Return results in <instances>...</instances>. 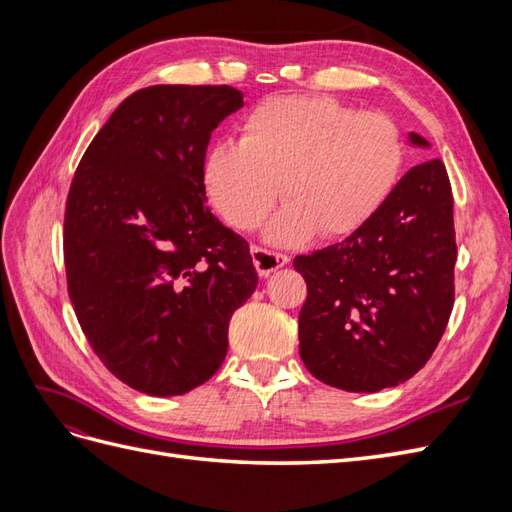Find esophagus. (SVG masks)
Instances as JSON below:
<instances>
[{
	"instance_id": "1",
	"label": "esophagus",
	"mask_w": 512,
	"mask_h": 512,
	"mask_svg": "<svg viewBox=\"0 0 512 512\" xmlns=\"http://www.w3.org/2000/svg\"><path fill=\"white\" fill-rule=\"evenodd\" d=\"M252 260H254V267L258 271L260 277H267L269 273H273L275 269H280L290 262V256L280 254V252H271L265 250V247H258L252 245Z\"/></svg>"
}]
</instances>
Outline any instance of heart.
Here are the masks:
<instances>
[{"mask_svg":"<svg viewBox=\"0 0 512 512\" xmlns=\"http://www.w3.org/2000/svg\"><path fill=\"white\" fill-rule=\"evenodd\" d=\"M404 141L382 113H359L329 96H275L239 123V143H215L203 162L211 207L237 230L269 218L282 190L288 205L269 239L294 245L314 235L344 239L389 203Z\"/></svg>","mask_w":512,"mask_h":512,"instance_id":"heart-1","label":"heart"}]
</instances>
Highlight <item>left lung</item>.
<instances>
[{
    "label": "left lung",
    "instance_id": "left-lung-1",
    "mask_svg": "<svg viewBox=\"0 0 512 512\" xmlns=\"http://www.w3.org/2000/svg\"><path fill=\"white\" fill-rule=\"evenodd\" d=\"M410 141L427 147L418 134ZM455 262L451 181L429 160L401 177L363 230L294 258L307 284L299 354L309 374L350 393L412 378L451 318Z\"/></svg>",
    "mask_w": 512,
    "mask_h": 512
}]
</instances>
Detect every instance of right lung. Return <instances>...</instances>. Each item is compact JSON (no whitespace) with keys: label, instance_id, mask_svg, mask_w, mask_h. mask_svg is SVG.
Wrapping results in <instances>:
<instances>
[{"label":"right lung","instance_id":"right-lung-1","mask_svg":"<svg viewBox=\"0 0 512 512\" xmlns=\"http://www.w3.org/2000/svg\"><path fill=\"white\" fill-rule=\"evenodd\" d=\"M243 106L228 85H153L123 100L76 166L64 215L68 294L91 350L132 389L170 397L224 363L256 290L247 241L205 205L211 132Z\"/></svg>","mask_w":512,"mask_h":512}]
</instances>
